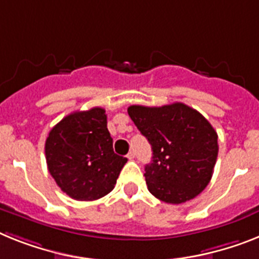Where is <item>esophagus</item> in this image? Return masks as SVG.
<instances>
[{"mask_svg":"<svg viewBox=\"0 0 259 259\" xmlns=\"http://www.w3.org/2000/svg\"><path fill=\"white\" fill-rule=\"evenodd\" d=\"M126 156H127V159H129V160H133L134 158H136V153H134V151H130V153L127 154Z\"/></svg>","mask_w":259,"mask_h":259,"instance_id":"34e87169","label":"esophagus"}]
</instances>
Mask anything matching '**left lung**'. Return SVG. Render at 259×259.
Listing matches in <instances>:
<instances>
[{
  "label": "left lung",
  "mask_w": 259,
  "mask_h": 259,
  "mask_svg": "<svg viewBox=\"0 0 259 259\" xmlns=\"http://www.w3.org/2000/svg\"><path fill=\"white\" fill-rule=\"evenodd\" d=\"M127 113L153 150L145 167L150 192L168 204L186 203L203 192L219 154L217 133L208 119L182 103L132 105Z\"/></svg>",
  "instance_id": "left-lung-1"
}]
</instances>
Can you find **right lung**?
I'll list each match as a JSON object with an SVG mask.
<instances>
[{"label": "right lung", "mask_w": 259, "mask_h": 259, "mask_svg": "<svg viewBox=\"0 0 259 259\" xmlns=\"http://www.w3.org/2000/svg\"><path fill=\"white\" fill-rule=\"evenodd\" d=\"M106 123L103 108L73 112L56 123L46 140L50 174L72 199L92 201L108 195L127 162L113 151Z\"/></svg>", "instance_id": "add662e5"}]
</instances>
